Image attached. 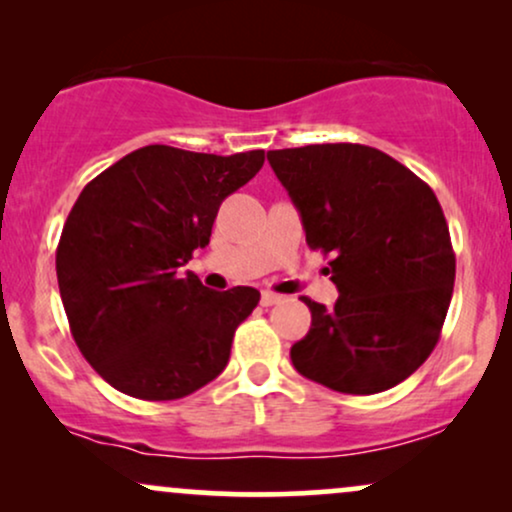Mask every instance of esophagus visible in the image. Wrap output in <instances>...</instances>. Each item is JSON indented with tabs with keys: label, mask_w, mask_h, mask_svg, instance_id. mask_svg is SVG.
Wrapping results in <instances>:
<instances>
[{
	"label": "esophagus",
	"mask_w": 512,
	"mask_h": 512,
	"mask_svg": "<svg viewBox=\"0 0 512 512\" xmlns=\"http://www.w3.org/2000/svg\"><path fill=\"white\" fill-rule=\"evenodd\" d=\"M281 301H284V298H281L279 293L262 291V305H264V308H269V305H276V303H281Z\"/></svg>",
	"instance_id": "esophagus-1"
}]
</instances>
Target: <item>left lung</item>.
Wrapping results in <instances>:
<instances>
[{
    "label": "left lung",
    "instance_id": "obj_1",
    "mask_svg": "<svg viewBox=\"0 0 512 512\" xmlns=\"http://www.w3.org/2000/svg\"><path fill=\"white\" fill-rule=\"evenodd\" d=\"M267 161L310 248L332 255L339 291L334 308L303 298L313 322L293 368L346 395L390 390L431 356L450 308L455 252L436 195L373 146L310 144Z\"/></svg>",
    "mask_w": 512,
    "mask_h": 512
}]
</instances>
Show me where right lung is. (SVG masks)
I'll list each match as a JSON object with an SVG mask.
<instances>
[{
    "label": "right lung",
    "mask_w": 512,
    "mask_h": 512,
    "mask_svg": "<svg viewBox=\"0 0 512 512\" xmlns=\"http://www.w3.org/2000/svg\"><path fill=\"white\" fill-rule=\"evenodd\" d=\"M264 151L216 156L151 144L81 190L57 245L72 337L105 383L166 402L226 368L260 291H211L182 274L207 248L221 202L257 175Z\"/></svg>",
    "instance_id": "right-lung-1"
}]
</instances>
